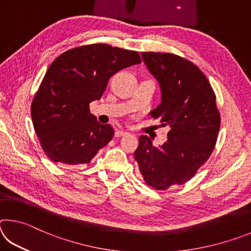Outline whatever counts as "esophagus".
I'll list each match as a JSON object with an SVG mask.
<instances>
[{
  "label": "esophagus",
  "mask_w": 251,
  "mask_h": 251,
  "mask_svg": "<svg viewBox=\"0 0 251 251\" xmlns=\"http://www.w3.org/2000/svg\"><path fill=\"white\" fill-rule=\"evenodd\" d=\"M128 133H127L126 130H123V129H117L116 131H115V136L116 137H122V136H125V135H127Z\"/></svg>",
  "instance_id": "34e87169"
}]
</instances>
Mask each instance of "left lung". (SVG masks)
<instances>
[{"mask_svg":"<svg viewBox=\"0 0 251 251\" xmlns=\"http://www.w3.org/2000/svg\"><path fill=\"white\" fill-rule=\"evenodd\" d=\"M142 57L160 87V104L150 114L171 130L158 147L142 135L134 155L146 184L165 190L185 184L209 158L220 115L210 83L192 62L171 53L148 52Z\"/></svg>","mask_w":251,"mask_h":251,"instance_id":"left-lung-1","label":"left lung"}]
</instances>
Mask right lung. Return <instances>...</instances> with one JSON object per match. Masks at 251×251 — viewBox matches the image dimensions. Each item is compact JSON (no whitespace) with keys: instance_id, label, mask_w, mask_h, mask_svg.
<instances>
[{"instance_id":"obj_1","label":"right lung","mask_w":251,"mask_h":251,"mask_svg":"<svg viewBox=\"0 0 251 251\" xmlns=\"http://www.w3.org/2000/svg\"><path fill=\"white\" fill-rule=\"evenodd\" d=\"M135 50L92 44L66 50L50 64L32 101L31 116L50 159L66 165L88 164L114 136L90 113L108 79L141 63Z\"/></svg>"}]
</instances>
